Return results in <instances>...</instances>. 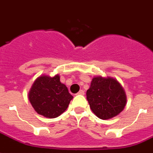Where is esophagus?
<instances>
[{"label": "esophagus", "mask_w": 153, "mask_h": 153, "mask_svg": "<svg viewBox=\"0 0 153 153\" xmlns=\"http://www.w3.org/2000/svg\"><path fill=\"white\" fill-rule=\"evenodd\" d=\"M77 94H80V95H84V94H85V91L81 89V90H80V91L78 92Z\"/></svg>", "instance_id": "34e87169"}]
</instances>
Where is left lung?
Wrapping results in <instances>:
<instances>
[{
    "mask_svg": "<svg viewBox=\"0 0 153 153\" xmlns=\"http://www.w3.org/2000/svg\"><path fill=\"white\" fill-rule=\"evenodd\" d=\"M86 96L94 114L104 120L121 113L127 103L123 88L118 81L111 77L94 76Z\"/></svg>",
    "mask_w": 153,
    "mask_h": 153,
    "instance_id": "left-lung-1",
    "label": "left lung"
}]
</instances>
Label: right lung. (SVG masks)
I'll list each match as a JSON object with an SVG mask.
<instances>
[{"label": "right lung", "instance_id": "1", "mask_svg": "<svg viewBox=\"0 0 153 153\" xmlns=\"http://www.w3.org/2000/svg\"><path fill=\"white\" fill-rule=\"evenodd\" d=\"M72 98L66 85L59 81V75L40 76L29 92V100L34 111L50 119L64 113Z\"/></svg>", "mask_w": 153, "mask_h": 153}]
</instances>
